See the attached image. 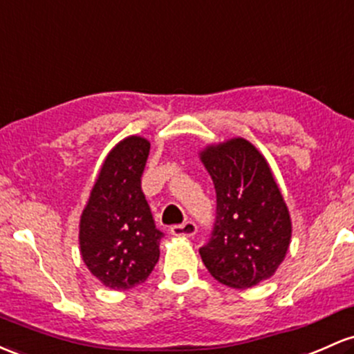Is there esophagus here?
<instances>
[{
    "label": "esophagus",
    "mask_w": 354,
    "mask_h": 354,
    "mask_svg": "<svg viewBox=\"0 0 354 354\" xmlns=\"http://www.w3.org/2000/svg\"><path fill=\"white\" fill-rule=\"evenodd\" d=\"M169 234L173 236H193L196 234V225L193 221H185V223L171 227Z\"/></svg>",
    "instance_id": "1"
}]
</instances>
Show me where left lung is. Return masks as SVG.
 <instances>
[{
  "instance_id": "left-lung-1",
  "label": "left lung",
  "mask_w": 354,
  "mask_h": 354,
  "mask_svg": "<svg viewBox=\"0 0 354 354\" xmlns=\"http://www.w3.org/2000/svg\"><path fill=\"white\" fill-rule=\"evenodd\" d=\"M200 159L216 192V220L200 248L209 274L247 289L267 281L286 259L292 221L263 154L243 138L209 145Z\"/></svg>"
}]
</instances>
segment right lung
<instances>
[{
  "mask_svg": "<svg viewBox=\"0 0 354 354\" xmlns=\"http://www.w3.org/2000/svg\"><path fill=\"white\" fill-rule=\"evenodd\" d=\"M149 147L141 136H129L112 147L80 215V255L109 289L126 290L145 282L159 259L165 235L154 225L141 189Z\"/></svg>",
  "mask_w": 354,
  "mask_h": 354,
  "instance_id": "add662e5",
  "label": "right lung"
}]
</instances>
